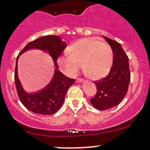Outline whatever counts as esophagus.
I'll list each match as a JSON object with an SVG mask.
<instances>
[{
  "label": "esophagus",
  "mask_w": 150,
  "mask_h": 150,
  "mask_svg": "<svg viewBox=\"0 0 150 150\" xmlns=\"http://www.w3.org/2000/svg\"><path fill=\"white\" fill-rule=\"evenodd\" d=\"M84 82V79H81V78H78L77 79H76V82H78V83H81V82Z\"/></svg>",
  "instance_id": "obj_1"
}]
</instances>
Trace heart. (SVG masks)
<instances>
[{
  "instance_id": "heart-1",
  "label": "heart",
  "mask_w": 150,
  "mask_h": 150,
  "mask_svg": "<svg viewBox=\"0 0 150 150\" xmlns=\"http://www.w3.org/2000/svg\"><path fill=\"white\" fill-rule=\"evenodd\" d=\"M64 68L76 74L80 63L85 74L93 79L108 74L112 63V51L108 44L93 38H84L71 44L68 54L60 59Z\"/></svg>"
}]
</instances>
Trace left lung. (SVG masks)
I'll list each match as a JSON object with an SVG mask.
<instances>
[{"mask_svg": "<svg viewBox=\"0 0 150 150\" xmlns=\"http://www.w3.org/2000/svg\"><path fill=\"white\" fill-rule=\"evenodd\" d=\"M112 51V67L106 77L94 82L97 92L91 99L93 106L99 110L110 109L119 105L127 93L130 80L129 59L122 45L103 36Z\"/></svg>", "mask_w": 150, "mask_h": 150, "instance_id": "obj_1", "label": "left lung"}]
</instances>
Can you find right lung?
I'll list each match as a JSON object with an SVG mask.
<instances>
[{
    "mask_svg": "<svg viewBox=\"0 0 150 150\" xmlns=\"http://www.w3.org/2000/svg\"><path fill=\"white\" fill-rule=\"evenodd\" d=\"M66 46L65 41L59 36L48 35L28 42L17 57L15 73L17 92L23 105L31 112L41 115H51L57 112L62 107L67 91L75 81L67 77L58 70L57 60ZM31 49H39L48 52L53 59L55 69L52 79L45 88L29 94L23 89L18 78L17 60L23 52Z\"/></svg>",
    "mask_w": 150,
    "mask_h": 150,
    "instance_id": "right-lung-1",
    "label": "right lung"
}]
</instances>
